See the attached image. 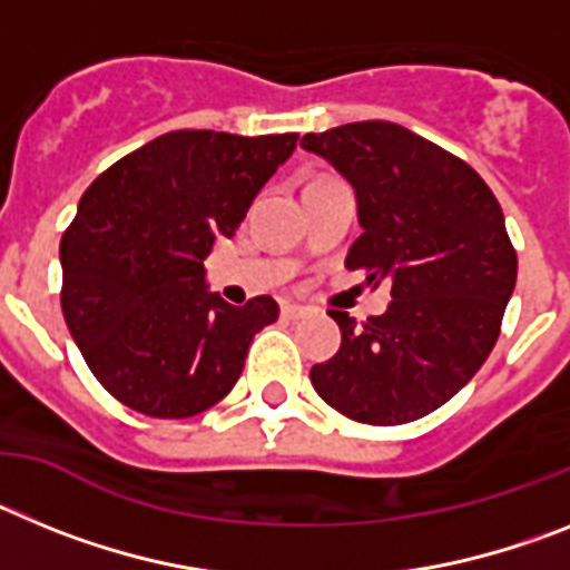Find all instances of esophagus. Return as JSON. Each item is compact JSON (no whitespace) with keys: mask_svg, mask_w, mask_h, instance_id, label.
Here are the masks:
<instances>
[{"mask_svg":"<svg viewBox=\"0 0 570 570\" xmlns=\"http://www.w3.org/2000/svg\"><path fill=\"white\" fill-rule=\"evenodd\" d=\"M306 309L304 306H298V304H292V301H284V304H281V315H284V318H301V315H304Z\"/></svg>","mask_w":570,"mask_h":570,"instance_id":"esophagus-1","label":"esophagus"}]
</instances>
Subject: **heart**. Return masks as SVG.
Wrapping results in <instances>:
<instances>
[{"mask_svg": "<svg viewBox=\"0 0 570 570\" xmlns=\"http://www.w3.org/2000/svg\"><path fill=\"white\" fill-rule=\"evenodd\" d=\"M318 180H324V177H318Z\"/></svg>", "mask_w": 570, "mask_h": 570, "instance_id": "heart-1", "label": "heart"}]
</instances>
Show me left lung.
Listing matches in <instances>:
<instances>
[{
    "label": "left lung",
    "instance_id": "1",
    "mask_svg": "<svg viewBox=\"0 0 570 570\" xmlns=\"http://www.w3.org/2000/svg\"><path fill=\"white\" fill-rule=\"evenodd\" d=\"M301 146L358 197L364 232L346 266L393 284L387 313L364 324L330 309L341 350L309 370L315 393L353 422H415L450 402L497 344L517 284L502 206L462 157L399 122H346Z\"/></svg>",
    "mask_w": 570,
    "mask_h": 570
}]
</instances>
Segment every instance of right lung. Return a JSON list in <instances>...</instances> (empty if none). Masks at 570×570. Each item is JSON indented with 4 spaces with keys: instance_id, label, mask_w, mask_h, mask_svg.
Returning <instances> with one entry per match:
<instances>
[{
    "instance_id": "obj_1",
    "label": "right lung",
    "mask_w": 570,
    "mask_h": 570,
    "mask_svg": "<svg viewBox=\"0 0 570 570\" xmlns=\"http://www.w3.org/2000/svg\"><path fill=\"white\" fill-rule=\"evenodd\" d=\"M298 135L183 128L106 168L62 235V315L102 387L151 419L209 410L244 373L269 295L226 304L203 261L232 237Z\"/></svg>"
}]
</instances>
